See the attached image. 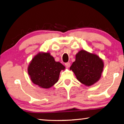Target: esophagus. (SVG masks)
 I'll return each mask as SVG.
<instances>
[{"label": "esophagus", "mask_w": 124, "mask_h": 124, "mask_svg": "<svg viewBox=\"0 0 124 124\" xmlns=\"http://www.w3.org/2000/svg\"><path fill=\"white\" fill-rule=\"evenodd\" d=\"M65 67H67V68H69V67H70V63H69V62L66 63H65Z\"/></svg>", "instance_id": "1"}]
</instances>
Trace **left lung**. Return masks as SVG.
<instances>
[{
  "mask_svg": "<svg viewBox=\"0 0 124 124\" xmlns=\"http://www.w3.org/2000/svg\"><path fill=\"white\" fill-rule=\"evenodd\" d=\"M103 67V60L98 55L82 50L76 54V61L70 70L73 72L79 82L90 87L99 81Z\"/></svg>",
  "mask_w": 124,
  "mask_h": 124,
  "instance_id": "left-lung-1",
  "label": "left lung"
}]
</instances>
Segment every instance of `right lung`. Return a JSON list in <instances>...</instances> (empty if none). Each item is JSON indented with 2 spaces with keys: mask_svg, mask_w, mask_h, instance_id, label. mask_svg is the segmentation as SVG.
Returning a JSON list of instances; mask_svg holds the SVG:
<instances>
[{
  "mask_svg": "<svg viewBox=\"0 0 124 124\" xmlns=\"http://www.w3.org/2000/svg\"><path fill=\"white\" fill-rule=\"evenodd\" d=\"M65 67L56 62L49 52H39L33 57L27 71L31 82L41 88L48 89L58 81L61 70Z\"/></svg>",
  "mask_w": 124,
  "mask_h": 124,
  "instance_id": "right-lung-1",
  "label": "right lung"
}]
</instances>
